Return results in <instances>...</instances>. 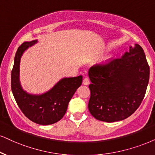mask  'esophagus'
<instances>
[{"mask_svg": "<svg viewBox=\"0 0 155 155\" xmlns=\"http://www.w3.org/2000/svg\"><path fill=\"white\" fill-rule=\"evenodd\" d=\"M89 82H90V81H89V78H87V77L84 78V80H83V84H84V85H85V86L89 85Z\"/></svg>", "mask_w": 155, "mask_h": 155, "instance_id": "obj_1", "label": "esophagus"}]
</instances>
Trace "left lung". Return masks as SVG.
Returning a JSON list of instances; mask_svg holds the SVG:
<instances>
[{
  "label": "left lung",
  "mask_w": 155,
  "mask_h": 155,
  "mask_svg": "<svg viewBox=\"0 0 155 155\" xmlns=\"http://www.w3.org/2000/svg\"><path fill=\"white\" fill-rule=\"evenodd\" d=\"M91 84L89 110L95 119L114 122L127 119L140 107L150 79V66L139 44L121 58L88 71Z\"/></svg>",
  "instance_id": "left-lung-1"
}]
</instances>
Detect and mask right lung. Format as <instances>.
Here are the masks:
<instances>
[{
    "instance_id": "1",
    "label": "right lung",
    "mask_w": 155,
    "mask_h": 155,
    "mask_svg": "<svg viewBox=\"0 0 155 155\" xmlns=\"http://www.w3.org/2000/svg\"><path fill=\"white\" fill-rule=\"evenodd\" d=\"M37 43L38 40L24 42L18 48L11 72V89L17 104L27 118L36 124L48 125L64 116L70 100L81 85L82 76L62 78L43 94H34L25 91L20 81L21 59L23 53Z\"/></svg>"
}]
</instances>
